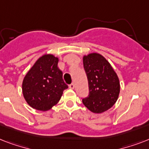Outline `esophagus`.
Instances as JSON below:
<instances>
[{
    "label": "esophagus",
    "mask_w": 149,
    "mask_h": 149,
    "mask_svg": "<svg viewBox=\"0 0 149 149\" xmlns=\"http://www.w3.org/2000/svg\"><path fill=\"white\" fill-rule=\"evenodd\" d=\"M69 87H70V89H74V87H75L74 84H70V85H69Z\"/></svg>",
    "instance_id": "34e87169"
}]
</instances>
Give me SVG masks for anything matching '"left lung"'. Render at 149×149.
<instances>
[{
	"instance_id": "left-lung-1",
	"label": "left lung",
	"mask_w": 149,
	"mask_h": 149,
	"mask_svg": "<svg viewBox=\"0 0 149 149\" xmlns=\"http://www.w3.org/2000/svg\"><path fill=\"white\" fill-rule=\"evenodd\" d=\"M89 85V95L83 104L93 113H100L113 106L120 93V82L109 62L99 53L83 57Z\"/></svg>"
}]
</instances>
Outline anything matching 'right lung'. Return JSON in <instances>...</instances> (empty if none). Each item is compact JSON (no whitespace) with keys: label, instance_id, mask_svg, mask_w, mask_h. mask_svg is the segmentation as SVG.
Here are the masks:
<instances>
[{"label":"right lung","instance_id":"right-lung-1","mask_svg":"<svg viewBox=\"0 0 149 149\" xmlns=\"http://www.w3.org/2000/svg\"><path fill=\"white\" fill-rule=\"evenodd\" d=\"M58 58L45 54L36 61L22 82V93L29 106L46 111L56 105L68 86L58 68Z\"/></svg>","mask_w":149,"mask_h":149}]
</instances>
